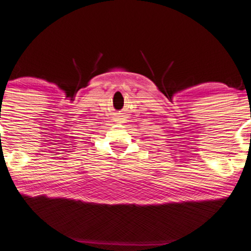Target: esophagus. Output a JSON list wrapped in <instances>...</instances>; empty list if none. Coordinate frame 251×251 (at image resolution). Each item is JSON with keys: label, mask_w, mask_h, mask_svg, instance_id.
<instances>
[{"label": "esophagus", "mask_w": 251, "mask_h": 251, "mask_svg": "<svg viewBox=\"0 0 251 251\" xmlns=\"http://www.w3.org/2000/svg\"><path fill=\"white\" fill-rule=\"evenodd\" d=\"M116 122H118V123H124V118H123V116H118V118L116 119Z\"/></svg>", "instance_id": "34e87169"}]
</instances>
